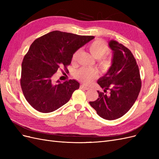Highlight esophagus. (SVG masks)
Returning <instances> with one entry per match:
<instances>
[{
  "label": "esophagus",
  "mask_w": 159,
  "mask_h": 159,
  "mask_svg": "<svg viewBox=\"0 0 159 159\" xmlns=\"http://www.w3.org/2000/svg\"><path fill=\"white\" fill-rule=\"evenodd\" d=\"M80 89H85V90H89L90 88L88 87H86V86H84V85H80Z\"/></svg>",
  "instance_id": "1"
}]
</instances>
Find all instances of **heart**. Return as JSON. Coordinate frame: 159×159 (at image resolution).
<instances>
[{"instance_id":"obj_1","label":"heart","mask_w":159,"mask_h":159,"mask_svg":"<svg viewBox=\"0 0 159 159\" xmlns=\"http://www.w3.org/2000/svg\"><path fill=\"white\" fill-rule=\"evenodd\" d=\"M88 49L91 54L98 59V64L103 73H107L111 69L113 61L112 56L109 52L110 48L105 41L97 39L90 43ZM80 50L75 51L72 56V61H74L78 57ZM98 72L94 68H81L76 71L75 78L84 84L89 85L97 78Z\"/></svg>"}]
</instances>
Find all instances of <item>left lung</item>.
Here are the masks:
<instances>
[{"mask_svg":"<svg viewBox=\"0 0 159 159\" xmlns=\"http://www.w3.org/2000/svg\"><path fill=\"white\" fill-rule=\"evenodd\" d=\"M109 45L113 52V64L98 81L104 93L98 91L99 98L89 104L101 117L115 120L123 116L135 102L141 91V79L136 60L130 50L115 40H111Z\"/></svg>","mask_w":159,"mask_h":159,"instance_id":"left-lung-1","label":"left lung"}]
</instances>
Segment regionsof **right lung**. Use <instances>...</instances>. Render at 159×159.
Listing matches in <instances>:
<instances>
[{
	"mask_svg": "<svg viewBox=\"0 0 159 159\" xmlns=\"http://www.w3.org/2000/svg\"><path fill=\"white\" fill-rule=\"evenodd\" d=\"M94 38L56 30L33 42L22 63L20 85L34 109L50 113L69 102L80 84L74 80L54 84V74L61 67L67 71L74 53Z\"/></svg>",
	"mask_w": 159,
	"mask_h": 159,
	"instance_id": "obj_1",
	"label": "right lung"
}]
</instances>
